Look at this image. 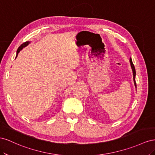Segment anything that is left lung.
Wrapping results in <instances>:
<instances>
[{
    "label": "left lung",
    "instance_id": "obj_1",
    "mask_svg": "<svg viewBox=\"0 0 155 155\" xmlns=\"http://www.w3.org/2000/svg\"><path fill=\"white\" fill-rule=\"evenodd\" d=\"M130 66H131V68H132V73H133V80H134V86H135V87L136 88V70H135V68H134V65L133 64V63H132V59L131 58H130Z\"/></svg>",
    "mask_w": 155,
    "mask_h": 155
}]
</instances>
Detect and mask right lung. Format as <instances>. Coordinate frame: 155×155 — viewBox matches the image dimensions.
<instances>
[{
    "mask_svg": "<svg viewBox=\"0 0 155 155\" xmlns=\"http://www.w3.org/2000/svg\"><path fill=\"white\" fill-rule=\"evenodd\" d=\"M29 43H30V41H28L25 42L24 43L22 44V45H21V46L18 48V49H17V54H16V57H15V58H17V55H18V54H19V52H20V51H21L22 49H23V48L24 47L27 46Z\"/></svg>",
    "mask_w": 155,
    "mask_h": 155,
    "instance_id": "right-lung-1",
    "label": "right lung"
}]
</instances>
